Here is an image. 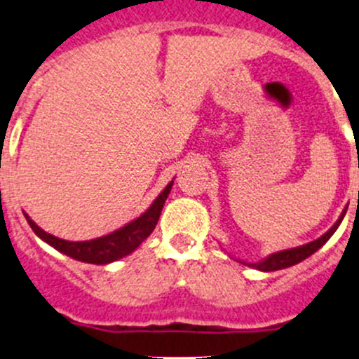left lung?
Instances as JSON below:
<instances>
[{
  "label": "left lung",
  "mask_w": 359,
  "mask_h": 359,
  "mask_svg": "<svg viewBox=\"0 0 359 359\" xmlns=\"http://www.w3.org/2000/svg\"><path fill=\"white\" fill-rule=\"evenodd\" d=\"M346 211H347V208H344L342 215H340L339 219L333 223L332 229H330L326 233H323L319 239L312 241V243L302 244V246L292 248V250H283V251H278V253H272V255H269V257H265L264 260L257 262V264H250V262H243V260H239V262L243 265H248V267H253V269H257V271H262V272L281 271V269H288V267H292V265L300 264V262H304L305 258H309L311 255H314L316 251H318L319 248H321L323 244H325L326 241H328L330 237L335 233V230L339 229V225L342 223L344 216H346Z\"/></svg>",
  "instance_id": "obj_1"
}]
</instances>
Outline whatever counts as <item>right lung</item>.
I'll list each match as a JSON object with an SVG mask.
<instances>
[{
    "label": "right lung",
    "instance_id": "obj_1",
    "mask_svg": "<svg viewBox=\"0 0 359 359\" xmlns=\"http://www.w3.org/2000/svg\"><path fill=\"white\" fill-rule=\"evenodd\" d=\"M172 183H175V180L169 181L168 187L158 194V197L151 202V205L143 212V215L137 216L136 219H133V222L127 223V225H123L122 229L92 241L59 239V237L52 236V233L40 229L26 212H24V216H26L27 223H29V226L33 229V232L36 233L43 243H47L48 246L54 248V250H57L62 255H66V257L74 258V260L78 262H85V264L106 265L133 253V251L137 250V248L141 246V243L154 232L155 225H157L158 218H161L165 198H168L169 191H171L172 188Z\"/></svg>",
    "mask_w": 359,
    "mask_h": 359
}]
</instances>
